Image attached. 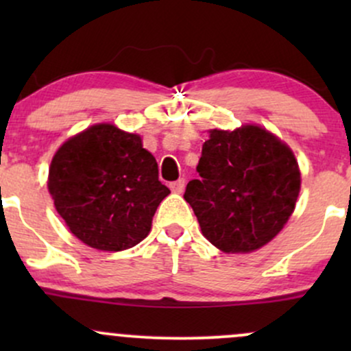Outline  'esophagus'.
Returning a JSON list of instances; mask_svg holds the SVG:
<instances>
[{"mask_svg": "<svg viewBox=\"0 0 351 351\" xmlns=\"http://www.w3.org/2000/svg\"><path fill=\"white\" fill-rule=\"evenodd\" d=\"M170 189L173 193H183L184 178H180V180H176V181H173V183H170Z\"/></svg>", "mask_w": 351, "mask_h": 351, "instance_id": "obj_1", "label": "esophagus"}]
</instances>
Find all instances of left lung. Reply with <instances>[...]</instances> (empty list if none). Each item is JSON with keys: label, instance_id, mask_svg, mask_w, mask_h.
I'll list each match as a JSON object with an SVG mask.
<instances>
[{"label": "left lung", "instance_id": "1", "mask_svg": "<svg viewBox=\"0 0 351 351\" xmlns=\"http://www.w3.org/2000/svg\"><path fill=\"white\" fill-rule=\"evenodd\" d=\"M184 199L201 232L228 254L261 249L295 209L300 170L291 148L259 125L209 130Z\"/></svg>", "mask_w": 351, "mask_h": 351}]
</instances>
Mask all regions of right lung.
Here are the masks:
<instances>
[{
	"label": "right lung",
	"mask_w": 351,
	"mask_h": 351,
	"mask_svg": "<svg viewBox=\"0 0 351 351\" xmlns=\"http://www.w3.org/2000/svg\"><path fill=\"white\" fill-rule=\"evenodd\" d=\"M47 188L72 234L112 252L143 241L156 208L170 195L140 135L112 123L92 125L60 145Z\"/></svg>",
	"instance_id": "right-lung-1"
}]
</instances>
